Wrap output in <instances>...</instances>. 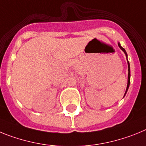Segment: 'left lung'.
Instances as JSON below:
<instances>
[{"label":"left lung","mask_w":146,"mask_h":146,"mask_svg":"<svg viewBox=\"0 0 146 146\" xmlns=\"http://www.w3.org/2000/svg\"><path fill=\"white\" fill-rule=\"evenodd\" d=\"M118 46H119V48H120L124 52V54H125V55H126V59H127V63H128V71H129V73H128V83H127V87H126V92H125V94H124V96H125L126 94V92H127V91H128V89H129V85H130V76H131V74H130V64H129V61H128V55H127V53H126V50H125V49H124L123 48V47L120 45V42H118Z\"/></svg>","instance_id":"1"}]
</instances>
